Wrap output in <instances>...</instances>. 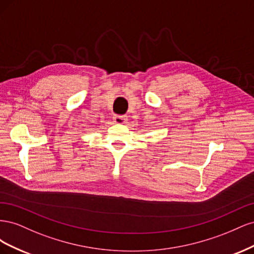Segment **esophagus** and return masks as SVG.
<instances>
[{
  "mask_svg": "<svg viewBox=\"0 0 254 254\" xmlns=\"http://www.w3.org/2000/svg\"><path fill=\"white\" fill-rule=\"evenodd\" d=\"M126 121H127V117H125V115H115L113 118V122L115 124H125Z\"/></svg>",
  "mask_w": 254,
  "mask_h": 254,
  "instance_id": "obj_1",
  "label": "esophagus"
}]
</instances>
